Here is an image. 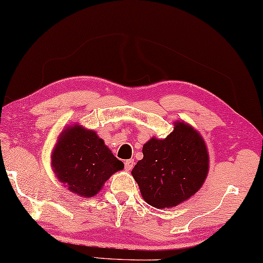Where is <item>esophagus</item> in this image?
Instances as JSON below:
<instances>
[{
	"label": "esophagus",
	"instance_id": "obj_1",
	"mask_svg": "<svg viewBox=\"0 0 263 263\" xmlns=\"http://www.w3.org/2000/svg\"><path fill=\"white\" fill-rule=\"evenodd\" d=\"M133 167H134V160H127L126 162H124V169H126V171H132Z\"/></svg>",
	"mask_w": 263,
	"mask_h": 263
}]
</instances>
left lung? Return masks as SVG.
<instances>
[{
	"instance_id": "obj_1",
	"label": "left lung",
	"mask_w": 263,
	"mask_h": 263,
	"mask_svg": "<svg viewBox=\"0 0 263 263\" xmlns=\"http://www.w3.org/2000/svg\"><path fill=\"white\" fill-rule=\"evenodd\" d=\"M143 159L132 175L153 207L171 208L194 195L208 174L209 157L199 133L177 122L164 140L153 137L142 148Z\"/></svg>"
}]
</instances>
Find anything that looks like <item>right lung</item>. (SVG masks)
<instances>
[{"instance_id":"obj_1","label":"right lung","mask_w":263,"mask_h":263,"mask_svg":"<svg viewBox=\"0 0 263 263\" xmlns=\"http://www.w3.org/2000/svg\"><path fill=\"white\" fill-rule=\"evenodd\" d=\"M51 162L58 179L70 192L84 197L96 195L109 177L124 167L95 132L80 126L62 133Z\"/></svg>"}]
</instances>
